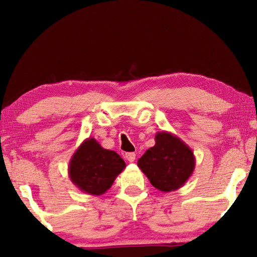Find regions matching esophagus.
<instances>
[{
  "instance_id": "34e87169",
  "label": "esophagus",
  "mask_w": 257,
  "mask_h": 257,
  "mask_svg": "<svg viewBox=\"0 0 257 257\" xmlns=\"http://www.w3.org/2000/svg\"><path fill=\"white\" fill-rule=\"evenodd\" d=\"M125 159H127V161H129V162H134V161L136 160V154H135V153H127V154H125Z\"/></svg>"
}]
</instances>
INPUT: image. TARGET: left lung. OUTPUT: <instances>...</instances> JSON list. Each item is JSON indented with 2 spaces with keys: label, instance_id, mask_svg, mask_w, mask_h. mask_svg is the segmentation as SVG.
<instances>
[{
  "label": "left lung",
  "instance_id": "left-lung-1",
  "mask_svg": "<svg viewBox=\"0 0 257 257\" xmlns=\"http://www.w3.org/2000/svg\"><path fill=\"white\" fill-rule=\"evenodd\" d=\"M195 163L194 152L184 141L169 132H159L155 145L146 151L137 165L156 189L169 193L186 184Z\"/></svg>",
  "mask_w": 257,
  "mask_h": 257
}]
</instances>
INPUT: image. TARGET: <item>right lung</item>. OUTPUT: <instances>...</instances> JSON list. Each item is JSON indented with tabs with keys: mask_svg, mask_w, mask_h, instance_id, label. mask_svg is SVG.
I'll list each match as a JSON object with an SVG mask.
<instances>
[{
	"mask_svg": "<svg viewBox=\"0 0 257 257\" xmlns=\"http://www.w3.org/2000/svg\"><path fill=\"white\" fill-rule=\"evenodd\" d=\"M124 168L118 153L103 149L96 139L87 138L71 156L68 173L81 191L99 196L111 188Z\"/></svg>",
	"mask_w": 257,
	"mask_h": 257,
	"instance_id": "obj_1",
	"label": "right lung"
}]
</instances>
